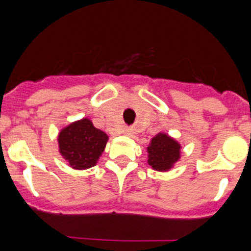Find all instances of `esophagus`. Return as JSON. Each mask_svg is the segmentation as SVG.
Segmentation results:
<instances>
[{"instance_id":"34e87169","label":"esophagus","mask_w":251,"mask_h":251,"mask_svg":"<svg viewBox=\"0 0 251 251\" xmlns=\"http://www.w3.org/2000/svg\"><path fill=\"white\" fill-rule=\"evenodd\" d=\"M124 133H125L126 136H132L133 130L131 127H125V130H124Z\"/></svg>"}]
</instances>
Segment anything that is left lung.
Wrapping results in <instances>:
<instances>
[{
    "mask_svg": "<svg viewBox=\"0 0 251 251\" xmlns=\"http://www.w3.org/2000/svg\"><path fill=\"white\" fill-rule=\"evenodd\" d=\"M148 164L155 170L165 171L179 158V144L166 135H156L148 147Z\"/></svg>",
    "mask_w": 251,
    "mask_h": 251,
    "instance_id": "obj_1",
    "label": "left lung"
}]
</instances>
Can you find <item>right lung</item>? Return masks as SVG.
I'll list each match as a JSON object with an SVG mask.
<instances>
[{"instance_id":"1","label":"right lung","mask_w":251,"mask_h":251,"mask_svg":"<svg viewBox=\"0 0 251 251\" xmlns=\"http://www.w3.org/2000/svg\"><path fill=\"white\" fill-rule=\"evenodd\" d=\"M108 136L93 126L88 119L72 124L58 137L59 151L69 165L77 170L96 165L107 144Z\"/></svg>"}]
</instances>
